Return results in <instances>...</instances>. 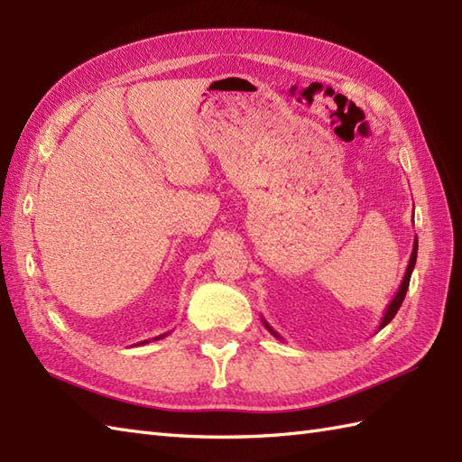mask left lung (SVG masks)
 <instances>
[{"label": "left lung", "instance_id": "8db88e82", "mask_svg": "<svg viewBox=\"0 0 462 462\" xmlns=\"http://www.w3.org/2000/svg\"><path fill=\"white\" fill-rule=\"evenodd\" d=\"M415 262H417V236H415V242H413V252H411V258H409V263H407V270H405V276H403V282H401V286H399V290H397V293H395V298L391 300V303L387 306V310H385V313H383V318H381V323H379V329H383L387 326V323L395 318V313L399 311V308H401V303H403V300H405V293H407V290H409V282H411V273H413V268H415ZM262 321H263V326H266V329L272 333L273 337H278V339H282V336L280 333L273 329L270 323L262 318ZM377 329V331H379Z\"/></svg>", "mask_w": 462, "mask_h": 462}]
</instances>
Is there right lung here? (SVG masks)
<instances>
[{"label":"right lung","instance_id":"1","mask_svg":"<svg viewBox=\"0 0 462 462\" xmlns=\"http://www.w3.org/2000/svg\"><path fill=\"white\" fill-rule=\"evenodd\" d=\"M166 336H169V333H162V336H159V337H154V341H156V339H162V337H166ZM144 343H149V339H144V341H141V346H144Z\"/></svg>","mask_w":462,"mask_h":462}]
</instances>
